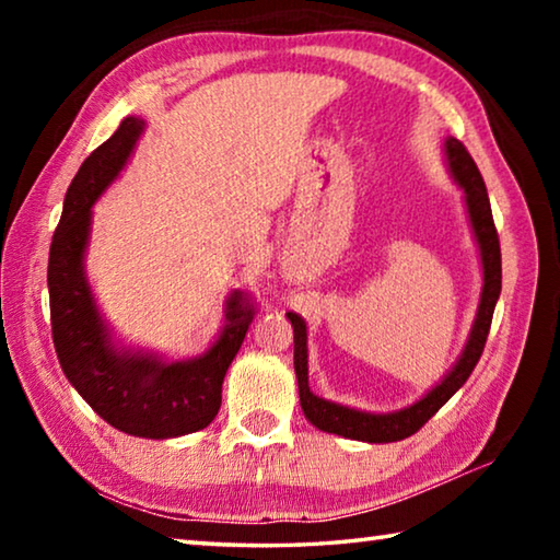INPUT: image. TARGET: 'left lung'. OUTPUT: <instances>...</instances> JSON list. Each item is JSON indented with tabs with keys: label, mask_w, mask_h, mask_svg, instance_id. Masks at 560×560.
I'll use <instances>...</instances> for the list:
<instances>
[{
	"label": "left lung",
	"mask_w": 560,
	"mask_h": 560,
	"mask_svg": "<svg viewBox=\"0 0 560 560\" xmlns=\"http://www.w3.org/2000/svg\"><path fill=\"white\" fill-rule=\"evenodd\" d=\"M444 155H447V165L452 170L457 185L464 189V202H467L469 222L474 236L479 244V257L481 269H485V287H481V299L477 308V318H474L471 334L467 346H464L462 355L454 363L452 371L442 377L432 390L412 402L410 407H402L397 412L375 415L353 410V407L336 405L330 400H324L311 393L308 387V348H306V320L299 314L289 311V320L293 326V368H296V381H299V397H301V410L306 415L311 424H316L318 430L340 434L348 440L360 442H397L415 434L422 428L430 417L440 410V407L450 400V397L467 383L474 365L479 363L481 353H485V343L491 328V316H494V306L501 293V249H499V234L494 226V217H491V205L487 195V185L481 179V173L471 155L467 153L457 138L444 140Z\"/></svg>",
	"instance_id": "1"
}]
</instances>
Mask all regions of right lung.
Wrapping results in <instances>:
<instances>
[{
	"instance_id": "1",
	"label": "right lung",
	"mask_w": 560,
	"mask_h": 560,
	"mask_svg": "<svg viewBox=\"0 0 560 560\" xmlns=\"http://www.w3.org/2000/svg\"><path fill=\"white\" fill-rule=\"evenodd\" d=\"M143 128L145 120L122 118L106 143L83 160L66 189L46 281L54 348L69 383L116 430L132 438L167 440L207 428L220 412L226 368L240 353L254 306L244 291H234L226 299L220 338L189 360L167 363L153 353L122 350L110 340L83 271V254L91 207L126 167Z\"/></svg>"
}]
</instances>
